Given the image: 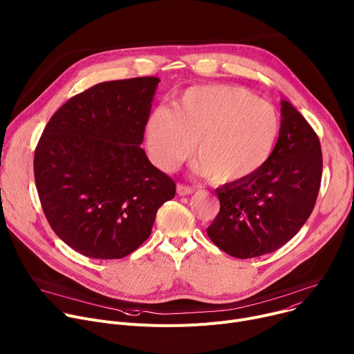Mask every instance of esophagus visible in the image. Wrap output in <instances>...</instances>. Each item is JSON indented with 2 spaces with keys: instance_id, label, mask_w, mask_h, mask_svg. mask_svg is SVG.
I'll list each match as a JSON object with an SVG mask.
<instances>
[{
  "instance_id": "obj_1",
  "label": "esophagus",
  "mask_w": 354,
  "mask_h": 354,
  "mask_svg": "<svg viewBox=\"0 0 354 354\" xmlns=\"http://www.w3.org/2000/svg\"><path fill=\"white\" fill-rule=\"evenodd\" d=\"M196 192V189L193 187H188V185H183V184H178L177 185V194L178 196H189L193 194Z\"/></svg>"
}]
</instances>
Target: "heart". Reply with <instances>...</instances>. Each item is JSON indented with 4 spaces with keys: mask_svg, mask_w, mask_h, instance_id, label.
<instances>
[{
    "mask_svg": "<svg viewBox=\"0 0 354 354\" xmlns=\"http://www.w3.org/2000/svg\"><path fill=\"white\" fill-rule=\"evenodd\" d=\"M279 133L274 104L230 85L188 88L173 107L153 109L145 124L146 150L158 170L174 171L196 143V169L216 184H236L258 173Z\"/></svg>",
    "mask_w": 354,
    "mask_h": 354,
    "instance_id": "heart-1",
    "label": "heart"
}]
</instances>
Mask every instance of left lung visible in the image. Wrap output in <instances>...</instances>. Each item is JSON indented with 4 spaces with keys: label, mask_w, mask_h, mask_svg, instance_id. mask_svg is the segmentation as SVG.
<instances>
[{
    "label": "left lung",
    "mask_w": 354,
    "mask_h": 354,
    "mask_svg": "<svg viewBox=\"0 0 354 354\" xmlns=\"http://www.w3.org/2000/svg\"><path fill=\"white\" fill-rule=\"evenodd\" d=\"M322 169L316 131L282 100L279 139L266 165L247 180L216 188L220 212L207 228L209 239L239 259L279 250L312 214Z\"/></svg>",
    "instance_id": "1"
}]
</instances>
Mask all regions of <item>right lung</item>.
Returning <instances> with one entry per match:
<instances>
[{"mask_svg": "<svg viewBox=\"0 0 354 354\" xmlns=\"http://www.w3.org/2000/svg\"><path fill=\"white\" fill-rule=\"evenodd\" d=\"M160 79L102 82L71 97L44 129L34 176L46 220L89 258L120 259L150 236L176 183L140 147Z\"/></svg>", "mask_w": 354, "mask_h": 354, "instance_id": "right-lung-1", "label": "right lung"}]
</instances>
